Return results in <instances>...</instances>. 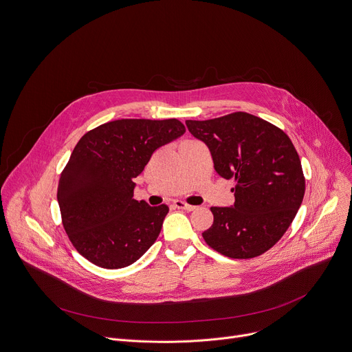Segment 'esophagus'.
I'll return each mask as SVG.
<instances>
[{
    "instance_id": "esophagus-1",
    "label": "esophagus",
    "mask_w": 352,
    "mask_h": 352,
    "mask_svg": "<svg viewBox=\"0 0 352 352\" xmlns=\"http://www.w3.org/2000/svg\"><path fill=\"white\" fill-rule=\"evenodd\" d=\"M175 207L179 208V210H186V211H194V210H196V207L191 206V204H187V203H184L182 200L175 201Z\"/></svg>"
}]
</instances>
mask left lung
<instances>
[{"label":"left lung","instance_id":"8db88e82","mask_svg":"<svg viewBox=\"0 0 352 352\" xmlns=\"http://www.w3.org/2000/svg\"><path fill=\"white\" fill-rule=\"evenodd\" d=\"M186 126L210 148L217 173L235 180L233 206L211 207L206 243L230 258L263 254L283 238L303 200L305 176L292 141L245 111Z\"/></svg>","mask_w":352,"mask_h":352}]
</instances>
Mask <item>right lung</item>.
<instances>
[{"label":"right lung","instance_id":"right-lung-1","mask_svg":"<svg viewBox=\"0 0 352 352\" xmlns=\"http://www.w3.org/2000/svg\"><path fill=\"white\" fill-rule=\"evenodd\" d=\"M186 131L177 119L114 120L88 131L61 172L57 200L72 246L102 268L135 263L160 236L169 207L133 199L160 146Z\"/></svg>","mask_w":352,"mask_h":352}]
</instances>
